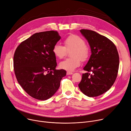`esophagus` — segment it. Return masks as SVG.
Instances as JSON below:
<instances>
[{"label": "esophagus", "mask_w": 131, "mask_h": 131, "mask_svg": "<svg viewBox=\"0 0 131 131\" xmlns=\"http://www.w3.org/2000/svg\"><path fill=\"white\" fill-rule=\"evenodd\" d=\"M72 74H73V73L72 72H67V75H72Z\"/></svg>", "instance_id": "1"}]
</instances>
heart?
Returning a JSON list of instances; mask_svg holds the SVG:
<instances>
[{
  "mask_svg": "<svg viewBox=\"0 0 131 131\" xmlns=\"http://www.w3.org/2000/svg\"><path fill=\"white\" fill-rule=\"evenodd\" d=\"M65 47L56 43L52 48L54 56L58 59L63 58L67 54V50L73 49L71 53L72 58H67L61 61L59 67L66 71H72L80 66L81 59L86 60L89 54V48L85 45L83 39L77 35H71L64 40Z\"/></svg>",
  "mask_w": 131,
  "mask_h": 131,
  "instance_id": "obj_1",
  "label": "heart"
}]
</instances>
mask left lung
Here are the masks:
<instances>
[{"instance_id": "1", "label": "left lung", "mask_w": 131, "mask_h": 131, "mask_svg": "<svg viewBox=\"0 0 131 131\" xmlns=\"http://www.w3.org/2000/svg\"><path fill=\"white\" fill-rule=\"evenodd\" d=\"M90 45L91 55L83 68L79 87L89 97H97L109 90L117 76L119 64L116 47L112 41L95 31L81 29Z\"/></svg>"}]
</instances>
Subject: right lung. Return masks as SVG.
Listing matches in <instances>:
<instances>
[{"label":"right lung","instance_id":"obj_1","mask_svg":"<svg viewBox=\"0 0 131 131\" xmlns=\"http://www.w3.org/2000/svg\"><path fill=\"white\" fill-rule=\"evenodd\" d=\"M61 37L57 31L36 33L17 47L14 55V69L19 85L31 97L46 100L56 92L64 70H57L53 46Z\"/></svg>","mask_w":131,"mask_h":131}]
</instances>
